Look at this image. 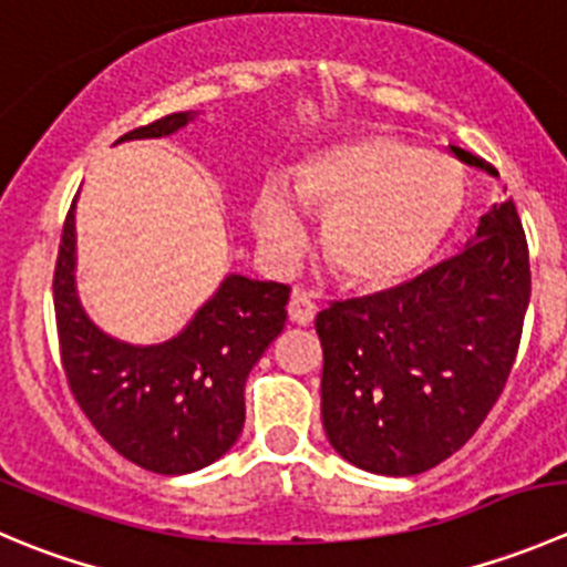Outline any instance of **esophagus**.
<instances>
[{
    "label": "esophagus",
    "instance_id": "esophagus-1",
    "mask_svg": "<svg viewBox=\"0 0 567 567\" xmlns=\"http://www.w3.org/2000/svg\"><path fill=\"white\" fill-rule=\"evenodd\" d=\"M288 318L296 327H307L316 318V301L307 293H293L288 301Z\"/></svg>",
    "mask_w": 567,
    "mask_h": 567
}]
</instances>
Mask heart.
<instances>
[{"label": "heart", "instance_id": "obj_1", "mask_svg": "<svg viewBox=\"0 0 567 567\" xmlns=\"http://www.w3.org/2000/svg\"><path fill=\"white\" fill-rule=\"evenodd\" d=\"M321 216V255L346 285L368 293L415 277L441 251L465 207L460 163L390 132L321 150L296 168L290 190L268 179L251 229L268 255L288 260L305 244L295 210Z\"/></svg>", "mask_w": 567, "mask_h": 567}]
</instances>
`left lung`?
Listing matches in <instances>:
<instances>
[{
  "instance_id": "left-lung-1",
  "label": "left lung",
  "mask_w": 567,
  "mask_h": 567,
  "mask_svg": "<svg viewBox=\"0 0 567 567\" xmlns=\"http://www.w3.org/2000/svg\"><path fill=\"white\" fill-rule=\"evenodd\" d=\"M452 152L498 179L482 157ZM529 293V249L507 199L452 260L318 312L321 417L334 452L371 474L415 476L463 449L507 384Z\"/></svg>"
}]
</instances>
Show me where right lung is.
<instances>
[{"mask_svg": "<svg viewBox=\"0 0 567 567\" xmlns=\"http://www.w3.org/2000/svg\"><path fill=\"white\" fill-rule=\"evenodd\" d=\"M196 115L172 113L126 132L118 144L174 135ZM74 207L54 268V318L76 404L141 468L179 476L216 463L244 432L246 377L285 329L290 288L229 274L174 338L152 346L110 338L76 296Z\"/></svg>", "mask_w": 567, "mask_h": 567, "instance_id": "right-lung-1", "label": "right lung"}]
</instances>
